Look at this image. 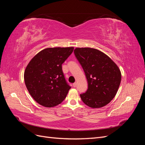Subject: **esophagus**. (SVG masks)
Masks as SVG:
<instances>
[{"label": "esophagus", "mask_w": 145, "mask_h": 145, "mask_svg": "<svg viewBox=\"0 0 145 145\" xmlns=\"http://www.w3.org/2000/svg\"><path fill=\"white\" fill-rule=\"evenodd\" d=\"M73 86L74 87H76L77 86V83H73Z\"/></svg>", "instance_id": "obj_1"}]
</instances>
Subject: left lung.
Listing matches in <instances>:
<instances>
[{
    "label": "left lung",
    "mask_w": 145,
    "mask_h": 145,
    "mask_svg": "<svg viewBox=\"0 0 145 145\" xmlns=\"http://www.w3.org/2000/svg\"><path fill=\"white\" fill-rule=\"evenodd\" d=\"M76 58L84 70L88 88L80 97L87 106L100 108L115 97L120 85L121 71L114 61L101 51L92 48H76Z\"/></svg>",
    "instance_id": "8db88e82"
}]
</instances>
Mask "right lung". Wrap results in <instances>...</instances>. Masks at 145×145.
Here are the masks:
<instances>
[{
	"label": "right lung",
	"mask_w": 145,
	"mask_h": 145,
	"mask_svg": "<svg viewBox=\"0 0 145 145\" xmlns=\"http://www.w3.org/2000/svg\"><path fill=\"white\" fill-rule=\"evenodd\" d=\"M74 47L47 48L30 60L24 72V80L30 95L39 104L51 108L62 103L71 88L62 65Z\"/></svg>",
	"instance_id": "add662e5"
}]
</instances>
